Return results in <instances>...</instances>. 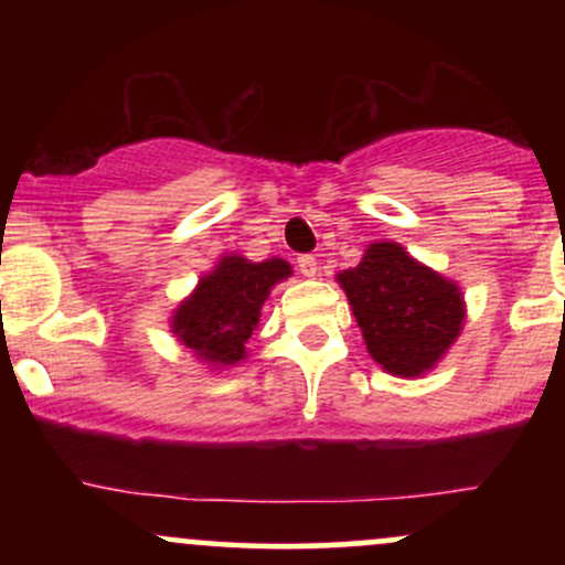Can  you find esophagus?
Instances as JSON below:
<instances>
[{
    "mask_svg": "<svg viewBox=\"0 0 565 565\" xmlns=\"http://www.w3.org/2000/svg\"><path fill=\"white\" fill-rule=\"evenodd\" d=\"M297 268H300L302 276H316L319 274V263H316L313 255H300L297 257Z\"/></svg>",
    "mask_w": 565,
    "mask_h": 565,
    "instance_id": "obj_1",
    "label": "esophagus"
}]
</instances>
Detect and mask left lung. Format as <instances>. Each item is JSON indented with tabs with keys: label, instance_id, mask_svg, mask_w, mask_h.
<instances>
[{
	"label": "left lung",
	"instance_id": "1",
	"mask_svg": "<svg viewBox=\"0 0 565 565\" xmlns=\"http://www.w3.org/2000/svg\"><path fill=\"white\" fill-rule=\"evenodd\" d=\"M340 278L366 348L382 369L417 377L436 366L465 321L459 289L393 242L372 244Z\"/></svg>",
	"mask_w": 565,
	"mask_h": 565
}]
</instances>
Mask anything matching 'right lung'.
I'll list each match as a JSON object with an SVG mask.
<instances>
[{
	"label": "right lung",
	"mask_w": 565,
	"mask_h": 565,
	"mask_svg": "<svg viewBox=\"0 0 565 565\" xmlns=\"http://www.w3.org/2000/svg\"><path fill=\"white\" fill-rule=\"evenodd\" d=\"M289 274V265L278 257L265 263L225 257L210 276L201 278L196 295L180 305L172 321L174 334L199 359L236 364L244 359L270 287Z\"/></svg>",
	"instance_id": "right-lung-1"
}]
</instances>
